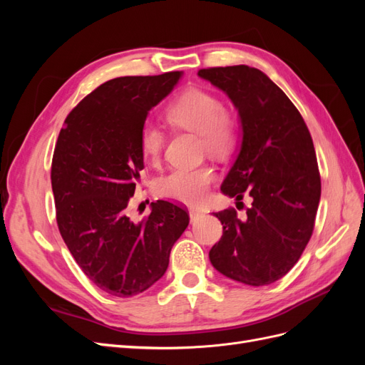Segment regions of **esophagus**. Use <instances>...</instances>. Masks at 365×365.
I'll use <instances>...</instances> for the list:
<instances>
[{
	"label": "esophagus",
	"instance_id": "esophagus-1",
	"mask_svg": "<svg viewBox=\"0 0 365 365\" xmlns=\"http://www.w3.org/2000/svg\"><path fill=\"white\" fill-rule=\"evenodd\" d=\"M189 215H190V220L193 222V220H196L197 217L202 216V212H201V210H195V208H192L190 212H189Z\"/></svg>",
	"mask_w": 365,
	"mask_h": 365
}]
</instances>
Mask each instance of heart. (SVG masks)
Returning <instances> with one entry per match:
<instances>
[{"label":"heart","instance_id":"heart-1","mask_svg":"<svg viewBox=\"0 0 365 365\" xmlns=\"http://www.w3.org/2000/svg\"><path fill=\"white\" fill-rule=\"evenodd\" d=\"M165 120L178 129L197 134L201 149L213 157H224L235 148L237 140L236 118L225 109L220 98L200 88L184 91L165 108ZM164 146L163 132L146 125L140 132V152L150 164H157ZM216 180L212 165L195 169H176L158 181V193L175 202L201 205Z\"/></svg>","mask_w":365,"mask_h":365}]
</instances>
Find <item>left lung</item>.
I'll return each mask as SVG.
<instances>
[{
    "mask_svg": "<svg viewBox=\"0 0 365 365\" xmlns=\"http://www.w3.org/2000/svg\"><path fill=\"white\" fill-rule=\"evenodd\" d=\"M197 76L222 90L240 118L242 145L220 190L236 201L252 197L244 219L235 208L213 213L224 231L210 262L236 282L274 283L292 269L314 231L322 180L312 137L288 96L260 70L233 65Z\"/></svg>",
    "mask_w": 365,
    "mask_h": 365,
    "instance_id": "obj_1",
    "label": "left lung"
}]
</instances>
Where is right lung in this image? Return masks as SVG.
<instances>
[{"instance_id":"obj_1","label":"right lung","mask_w":365,"mask_h":365,"mask_svg":"<svg viewBox=\"0 0 365 365\" xmlns=\"http://www.w3.org/2000/svg\"><path fill=\"white\" fill-rule=\"evenodd\" d=\"M181 71L125 76L88 94L65 118L51 161V189L61 236L97 288L132 297L158 282L189 213L169 201L150 204L135 224L126 208L140 170V132L150 109Z\"/></svg>"}]
</instances>
